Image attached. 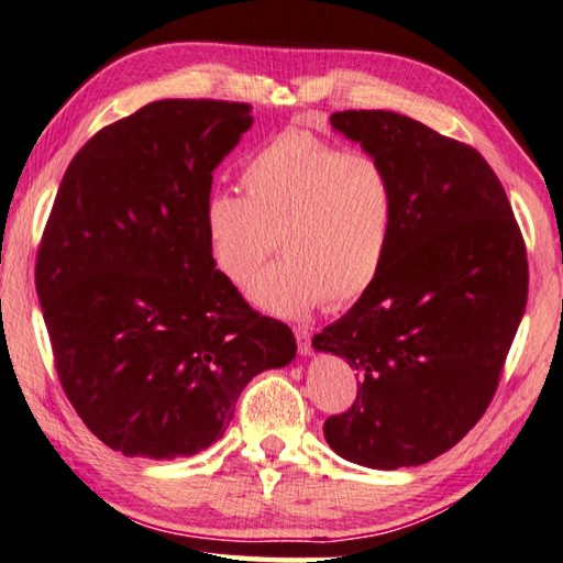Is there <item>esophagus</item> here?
I'll return each mask as SVG.
<instances>
[{"mask_svg": "<svg viewBox=\"0 0 563 563\" xmlns=\"http://www.w3.org/2000/svg\"><path fill=\"white\" fill-rule=\"evenodd\" d=\"M294 335L298 342V352L311 354V330H308L306 325H298V328H294Z\"/></svg>", "mask_w": 563, "mask_h": 563, "instance_id": "esophagus-1", "label": "esophagus"}]
</instances>
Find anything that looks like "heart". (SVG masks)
Here are the masks:
<instances>
[{
  "instance_id": "1",
  "label": "heart",
  "mask_w": 563,
  "mask_h": 563,
  "mask_svg": "<svg viewBox=\"0 0 563 563\" xmlns=\"http://www.w3.org/2000/svg\"><path fill=\"white\" fill-rule=\"evenodd\" d=\"M243 194L213 189L203 199V233L223 277L250 286L267 311L298 318L325 301L347 306L382 272L396 221V189L382 159L342 151L303 131H284L240 167Z\"/></svg>"
}]
</instances>
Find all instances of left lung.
Here are the masks:
<instances>
[{"label":"left lung","instance_id":"left-lung-1","mask_svg":"<svg viewBox=\"0 0 563 563\" xmlns=\"http://www.w3.org/2000/svg\"><path fill=\"white\" fill-rule=\"evenodd\" d=\"M330 123L391 172L396 221L374 284L313 338L360 374L357 400L323 432L347 462L420 466L496 394L527 303L525 240L472 145L396 111H338Z\"/></svg>","mask_w":563,"mask_h":563}]
</instances>
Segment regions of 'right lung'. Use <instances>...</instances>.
I'll use <instances>...</instances> for the list:
<instances>
[{"label": "right lung", "mask_w": 563, "mask_h": 563, "mask_svg": "<svg viewBox=\"0 0 563 563\" xmlns=\"http://www.w3.org/2000/svg\"><path fill=\"white\" fill-rule=\"evenodd\" d=\"M250 104L163 99L101 129L57 189L36 291L77 416L125 456H191L223 438L252 376L296 357L252 311L203 233L213 169Z\"/></svg>", "instance_id": "add662e5"}]
</instances>
